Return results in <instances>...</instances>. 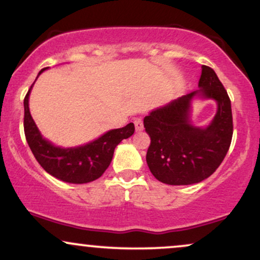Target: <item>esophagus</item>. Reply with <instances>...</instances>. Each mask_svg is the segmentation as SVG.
I'll use <instances>...</instances> for the list:
<instances>
[{
  "label": "esophagus",
  "instance_id": "obj_1",
  "mask_svg": "<svg viewBox=\"0 0 260 260\" xmlns=\"http://www.w3.org/2000/svg\"><path fill=\"white\" fill-rule=\"evenodd\" d=\"M134 124H135L136 131L143 130V121H142V119H141V118H137V119L134 120Z\"/></svg>",
  "mask_w": 260,
  "mask_h": 260
}]
</instances>
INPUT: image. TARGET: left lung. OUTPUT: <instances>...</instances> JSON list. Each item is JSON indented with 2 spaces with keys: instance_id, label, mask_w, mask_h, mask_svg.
Listing matches in <instances>:
<instances>
[{
  "instance_id": "left-lung-1",
  "label": "left lung",
  "mask_w": 260,
  "mask_h": 260,
  "mask_svg": "<svg viewBox=\"0 0 260 260\" xmlns=\"http://www.w3.org/2000/svg\"><path fill=\"white\" fill-rule=\"evenodd\" d=\"M199 90L152 111L143 119L150 137L146 160L153 176L165 184L199 183L218 169L233 139L232 102L211 67L203 65ZM195 95L212 98L217 113L206 128L190 123V102Z\"/></svg>"
}]
</instances>
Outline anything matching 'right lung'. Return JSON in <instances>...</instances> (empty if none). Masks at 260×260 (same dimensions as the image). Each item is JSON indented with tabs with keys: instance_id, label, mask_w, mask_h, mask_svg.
I'll return each instance as SVG.
<instances>
[{
	"instance_id": "obj_1",
	"label": "right lung",
	"mask_w": 260,
	"mask_h": 260,
	"mask_svg": "<svg viewBox=\"0 0 260 260\" xmlns=\"http://www.w3.org/2000/svg\"><path fill=\"white\" fill-rule=\"evenodd\" d=\"M46 69H42L41 72ZM31 88L24 99V131L28 147L40 165L53 177L67 183H88L101 177L111 164L115 147L123 140L129 139L135 131L134 123L120 129L110 130L98 140L84 146L75 148L55 147L42 137L32 119L28 110Z\"/></svg>"
}]
</instances>
